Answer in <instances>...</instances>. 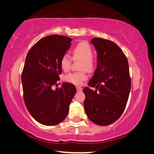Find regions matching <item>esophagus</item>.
Instances as JSON below:
<instances>
[{
	"label": "esophagus",
	"mask_w": 154,
	"mask_h": 154,
	"mask_svg": "<svg viewBox=\"0 0 154 154\" xmlns=\"http://www.w3.org/2000/svg\"><path fill=\"white\" fill-rule=\"evenodd\" d=\"M77 91H82V88L81 87V86H77Z\"/></svg>",
	"instance_id": "obj_1"
}]
</instances>
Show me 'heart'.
Here are the masks:
<instances>
[{
	"label": "heart",
	"instance_id": "1",
	"mask_svg": "<svg viewBox=\"0 0 154 154\" xmlns=\"http://www.w3.org/2000/svg\"><path fill=\"white\" fill-rule=\"evenodd\" d=\"M72 58L74 60H81L82 70H86L92 72L95 68V61L92 56L94 55V50L91 45L86 42H81L75 45L72 50ZM72 58L68 54H63L60 60V66L62 70H68L70 68ZM86 79L85 72H71L65 77L67 82L77 85L82 84Z\"/></svg>",
	"mask_w": 154,
	"mask_h": 154
}]
</instances>
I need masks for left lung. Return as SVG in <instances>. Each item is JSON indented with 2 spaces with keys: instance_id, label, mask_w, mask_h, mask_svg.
Returning a JSON list of instances; mask_svg holds the SVG:
<instances>
[{
  "instance_id": "1",
  "label": "left lung",
  "mask_w": 154,
  "mask_h": 154,
  "mask_svg": "<svg viewBox=\"0 0 154 154\" xmlns=\"http://www.w3.org/2000/svg\"><path fill=\"white\" fill-rule=\"evenodd\" d=\"M97 51V68L84 88V109L97 125H107L121 116L131 87L128 62L120 47L112 41L94 38L91 40Z\"/></svg>"
}]
</instances>
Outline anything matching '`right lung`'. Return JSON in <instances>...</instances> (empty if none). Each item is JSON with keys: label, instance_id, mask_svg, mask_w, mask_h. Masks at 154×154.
<instances>
[{"label": "right lung", "instance_id": "obj_1", "mask_svg": "<svg viewBox=\"0 0 154 154\" xmlns=\"http://www.w3.org/2000/svg\"><path fill=\"white\" fill-rule=\"evenodd\" d=\"M72 39L51 35L45 37L30 49L21 74L23 100L28 111L38 122L54 125L68 114L69 106L76 93L75 85L63 82L53 90L60 79V60L70 49Z\"/></svg>", "mask_w": 154, "mask_h": 154}]
</instances>
